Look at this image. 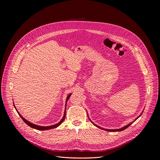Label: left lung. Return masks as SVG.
<instances>
[{
	"label": "left lung",
	"instance_id": "1",
	"mask_svg": "<svg viewBox=\"0 0 160 160\" xmlns=\"http://www.w3.org/2000/svg\"><path fill=\"white\" fill-rule=\"evenodd\" d=\"M142 112H143V111L142 112V113L140 114V115H139L137 118H136L135 119H134V121H133V122H130V123H129V124H127L126 126H124V127H122V128H119V129H106V128H102V127H99V126H98V125H97V124H94L93 122H92L91 121V119H89V120H90V121L92 122V124H93L95 127H98V128H101V129H102V130H106V131H108V132H121V131H122V130H125L126 128H127L128 127H130V126L134 122V121H136L139 117L142 115Z\"/></svg>",
	"mask_w": 160,
	"mask_h": 160
}]
</instances>
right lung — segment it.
<instances>
[{"mask_svg": "<svg viewBox=\"0 0 160 160\" xmlns=\"http://www.w3.org/2000/svg\"><path fill=\"white\" fill-rule=\"evenodd\" d=\"M71 94L72 93H70V94H69V95L67 96V99H66V102H65V112H64V114H63V118L61 119V121L59 122H58L57 124H53V125H51V126H48V127H43V126H39V125H37V124H33V123H32V122H30V121H27V119H25L24 117L19 113V112L18 111V110H17L16 109V108H15V104H13L14 105V107H15V110H16V111H17V112L18 113V114L19 115V116L21 117V119L23 120V121L26 123L27 125H28L30 127H31V128H34V129H36V130H50V129H52V128H57L58 127H59V126H60L62 122H63V121H64V119H65V112H66V105H67V100H68V99L69 98V97H71ZM14 104V103H13Z\"/></svg>", "mask_w": 160, "mask_h": 160, "instance_id": "add662e5", "label": "right lung"}]
</instances>
